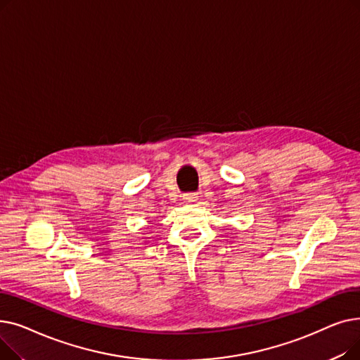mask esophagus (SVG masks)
<instances>
[{
    "instance_id": "1",
    "label": "esophagus",
    "mask_w": 360,
    "mask_h": 360,
    "mask_svg": "<svg viewBox=\"0 0 360 360\" xmlns=\"http://www.w3.org/2000/svg\"><path fill=\"white\" fill-rule=\"evenodd\" d=\"M185 200H186L188 202H197V201H198V195H197V194H186V195H185Z\"/></svg>"
}]
</instances>
